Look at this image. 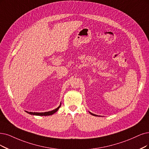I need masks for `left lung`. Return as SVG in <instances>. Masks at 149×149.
Instances as JSON below:
<instances>
[{
    "label": "left lung",
    "mask_w": 149,
    "mask_h": 149,
    "mask_svg": "<svg viewBox=\"0 0 149 149\" xmlns=\"http://www.w3.org/2000/svg\"><path fill=\"white\" fill-rule=\"evenodd\" d=\"M90 113H91L92 115H94V116H97V115H95V114H93V113H91V112H90Z\"/></svg>",
    "instance_id": "8db88e82"
}]
</instances>
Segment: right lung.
Listing matches in <instances>:
<instances>
[{
	"mask_svg": "<svg viewBox=\"0 0 149 149\" xmlns=\"http://www.w3.org/2000/svg\"><path fill=\"white\" fill-rule=\"evenodd\" d=\"M61 103L60 104L59 106L58 107H57L56 109H54V110H53V111H49V112H27V111H26V112L31 115H38V116H47V115H52L58 111V110L61 107Z\"/></svg>",
	"mask_w": 149,
	"mask_h": 149,
	"instance_id": "obj_1",
	"label": "right lung"
}]
</instances>
